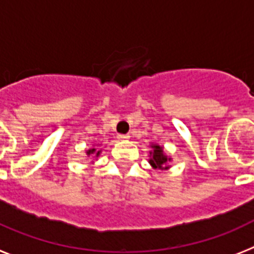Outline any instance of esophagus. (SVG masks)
Wrapping results in <instances>:
<instances>
[{
	"label": "esophagus",
	"mask_w": 254,
	"mask_h": 254,
	"mask_svg": "<svg viewBox=\"0 0 254 254\" xmlns=\"http://www.w3.org/2000/svg\"><path fill=\"white\" fill-rule=\"evenodd\" d=\"M117 137H118V140H121V141H127V140L129 139L128 135H118Z\"/></svg>",
	"instance_id": "obj_1"
}]
</instances>
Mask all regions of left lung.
<instances>
[{
	"label": "left lung",
	"mask_w": 254,
	"mask_h": 254,
	"mask_svg": "<svg viewBox=\"0 0 254 254\" xmlns=\"http://www.w3.org/2000/svg\"><path fill=\"white\" fill-rule=\"evenodd\" d=\"M152 150L149 152V163L153 169L158 170H167L169 169V163L171 161L170 157H167L163 153V148L157 144H152Z\"/></svg>",
	"instance_id": "8db88e82"
}]
</instances>
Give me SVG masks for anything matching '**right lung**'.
I'll return each instance as SVG.
<instances>
[{
  "instance_id": "obj_1",
  "label": "right lung",
  "mask_w": 254,
  "mask_h": 254,
  "mask_svg": "<svg viewBox=\"0 0 254 254\" xmlns=\"http://www.w3.org/2000/svg\"><path fill=\"white\" fill-rule=\"evenodd\" d=\"M100 153H101V150L94 149V148H92V149L87 150V154H88V156H91V154H94L93 157H98V156H100Z\"/></svg>"
}]
</instances>
